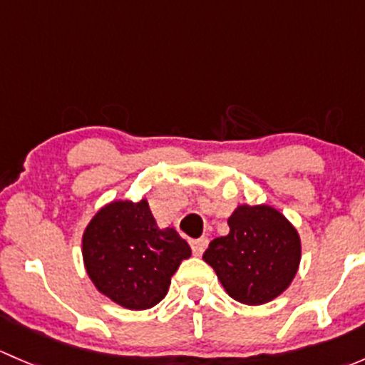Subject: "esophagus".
<instances>
[{"label": "esophagus", "instance_id": "esophagus-1", "mask_svg": "<svg viewBox=\"0 0 365 365\" xmlns=\"http://www.w3.org/2000/svg\"><path fill=\"white\" fill-rule=\"evenodd\" d=\"M208 242L210 240L206 237L197 238V240H190V249H192L194 256H201L205 252V249L208 247Z\"/></svg>", "mask_w": 365, "mask_h": 365}]
</instances>
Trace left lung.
<instances>
[{"label": "left lung", "instance_id": "left-lung-1", "mask_svg": "<svg viewBox=\"0 0 365 365\" xmlns=\"http://www.w3.org/2000/svg\"><path fill=\"white\" fill-rule=\"evenodd\" d=\"M230 235L210 242L203 259L227 295L261 305L281 295L300 263V238L281 212L267 205L238 206L227 219Z\"/></svg>", "mask_w": 365, "mask_h": 365}]
</instances>
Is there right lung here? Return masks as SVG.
<instances>
[{"label":"right lung","mask_w":365,"mask_h":365,"mask_svg":"<svg viewBox=\"0 0 365 365\" xmlns=\"http://www.w3.org/2000/svg\"><path fill=\"white\" fill-rule=\"evenodd\" d=\"M189 256V244L173 227H157L145 200L104 206L83 235L84 267L93 284L134 311L159 304Z\"/></svg>","instance_id":"1"}]
</instances>
